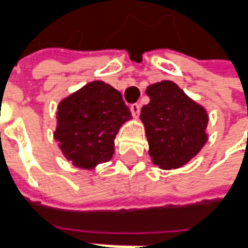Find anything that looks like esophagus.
Returning a JSON list of instances; mask_svg holds the SVG:
<instances>
[{
  "label": "esophagus",
  "mask_w": 248,
  "mask_h": 248,
  "mask_svg": "<svg viewBox=\"0 0 248 248\" xmlns=\"http://www.w3.org/2000/svg\"><path fill=\"white\" fill-rule=\"evenodd\" d=\"M130 110H131V114H133V117L135 119L140 117V105L138 103H133L131 106H130Z\"/></svg>",
  "instance_id": "obj_1"
}]
</instances>
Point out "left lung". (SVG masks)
I'll return each mask as SVG.
<instances>
[{
  "mask_svg": "<svg viewBox=\"0 0 248 248\" xmlns=\"http://www.w3.org/2000/svg\"><path fill=\"white\" fill-rule=\"evenodd\" d=\"M150 102L140 110L151 162L162 170L185 166L208 140V114L175 82L161 81L146 89Z\"/></svg>",
  "mask_w": 248,
  "mask_h": 248,
  "instance_id": "obj_1",
  "label": "left lung"
}]
</instances>
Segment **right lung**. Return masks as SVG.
<instances>
[{
    "mask_svg": "<svg viewBox=\"0 0 248 248\" xmlns=\"http://www.w3.org/2000/svg\"><path fill=\"white\" fill-rule=\"evenodd\" d=\"M57 108L54 140L66 159L83 170L111 159L114 140L131 119L122 94L103 81L89 82Z\"/></svg>",
    "mask_w": 248,
    "mask_h": 248,
    "instance_id": "obj_1",
    "label": "right lung"
}]
</instances>
